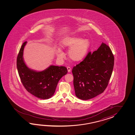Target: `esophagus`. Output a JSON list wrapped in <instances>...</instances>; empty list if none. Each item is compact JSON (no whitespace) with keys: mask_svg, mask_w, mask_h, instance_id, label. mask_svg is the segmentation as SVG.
Segmentation results:
<instances>
[{"mask_svg":"<svg viewBox=\"0 0 135 135\" xmlns=\"http://www.w3.org/2000/svg\"><path fill=\"white\" fill-rule=\"evenodd\" d=\"M67 69H68V72H70L71 71V68H70V67L68 66V67H67Z\"/></svg>","mask_w":135,"mask_h":135,"instance_id":"obj_1","label":"esophagus"}]
</instances>
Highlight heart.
<instances>
[{
    "label": "heart",
    "instance_id": "obj_1",
    "mask_svg": "<svg viewBox=\"0 0 135 135\" xmlns=\"http://www.w3.org/2000/svg\"><path fill=\"white\" fill-rule=\"evenodd\" d=\"M60 46L63 49H69V58L74 62H80L86 56L90 47L88 39H83L80 37L70 36L64 37L61 41ZM57 55L59 57L64 56V53L59 50Z\"/></svg>",
    "mask_w": 135,
    "mask_h": 135
}]
</instances>
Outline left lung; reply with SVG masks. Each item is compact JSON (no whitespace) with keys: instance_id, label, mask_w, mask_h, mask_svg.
<instances>
[{"instance_id":"obj_1","label":"left lung","mask_w":135,"mask_h":135,"mask_svg":"<svg viewBox=\"0 0 135 135\" xmlns=\"http://www.w3.org/2000/svg\"><path fill=\"white\" fill-rule=\"evenodd\" d=\"M114 62L112 51L103 42L98 50L89 52L72 70L76 97L84 100L102 94L108 85Z\"/></svg>"}]
</instances>
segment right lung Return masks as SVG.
<instances>
[{"label":"right lung","instance_id":"right-lung-1","mask_svg":"<svg viewBox=\"0 0 135 135\" xmlns=\"http://www.w3.org/2000/svg\"><path fill=\"white\" fill-rule=\"evenodd\" d=\"M23 43L17 58V68L21 82L26 90L36 97L47 99L54 95L58 83L68 73L65 66H51L40 72L34 71L26 66L23 59Z\"/></svg>","mask_w":135,"mask_h":135}]
</instances>
